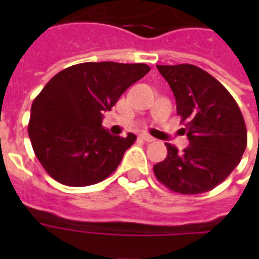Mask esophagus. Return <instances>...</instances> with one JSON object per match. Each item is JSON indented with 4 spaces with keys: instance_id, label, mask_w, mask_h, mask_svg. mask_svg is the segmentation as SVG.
<instances>
[{
    "instance_id": "esophagus-1",
    "label": "esophagus",
    "mask_w": 259,
    "mask_h": 259,
    "mask_svg": "<svg viewBox=\"0 0 259 259\" xmlns=\"http://www.w3.org/2000/svg\"><path fill=\"white\" fill-rule=\"evenodd\" d=\"M141 138L145 142H153L154 141V138L152 137V136H149V134H146V133H142L141 134Z\"/></svg>"
}]
</instances>
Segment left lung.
<instances>
[{
	"label": "left lung",
	"instance_id": "left-lung-1",
	"mask_svg": "<svg viewBox=\"0 0 259 259\" xmlns=\"http://www.w3.org/2000/svg\"><path fill=\"white\" fill-rule=\"evenodd\" d=\"M176 98L189 145L183 152L165 144L168 156L153 166L173 192L211 191L239 164L247 145L243 115L233 95L212 75L192 64L157 66Z\"/></svg>",
	"mask_w": 259,
	"mask_h": 259
}]
</instances>
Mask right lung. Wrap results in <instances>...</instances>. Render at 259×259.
<instances>
[{"label": "right lung", "instance_id": "add662e5", "mask_svg": "<svg viewBox=\"0 0 259 259\" xmlns=\"http://www.w3.org/2000/svg\"><path fill=\"white\" fill-rule=\"evenodd\" d=\"M144 63H80L56 74L34 98L28 125L36 157L54 180L87 187L109 177L136 141L111 136L103 113L144 78Z\"/></svg>", "mask_w": 259, "mask_h": 259}]
</instances>
